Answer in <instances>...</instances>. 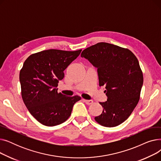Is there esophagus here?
<instances>
[{"instance_id": "34e87169", "label": "esophagus", "mask_w": 161, "mask_h": 161, "mask_svg": "<svg viewBox=\"0 0 161 161\" xmlns=\"http://www.w3.org/2000/svg\"><path fill=\"white\" fill-rule=\"evenodd\" d=\"M83 100L84 101V103H86V104H87V105H91V104H92V103H93V101H92V100H86V99H83Z\"/></svg>"}]
</instances>
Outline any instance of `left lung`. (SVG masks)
<instances>
[{
    "instance_id": "obj_1",
    "label": "left lung",
    "mask_w": 161,
    "mask_h": 161,
    "mask_svg": "<svg viewBox=\"0 0 161 161\" xmlns=\"http://www.w3.org/2000/svg\"><path fill=\"white\" fill-rule=\"evenodd\" d=\"M81 57L97 68L99 86L108 97L95 117L100 125L114 127L127 119L138 103L143 78L136 57L127 48L99 42L84 49Z\"/></svg>"
}]
</instances>
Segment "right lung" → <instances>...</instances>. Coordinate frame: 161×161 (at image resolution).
<instances>
[{
	"label": "right lung",
	"instance_id": "add662e5",
	"mask_svg": "<svg viewBox=\"0 0 161 161\" xmlns=\"http://www.w3.org/2000/svg\"><path fill=\"white\" fill-rule=\"evenodd\" d=\"M81 52L44 50L31 55L24 62L19 73L21 97L31 114L41 124L53 126L64 123L81 99L78 95L65 96L57 88L64 70Z\"/></svg>",
	"mask_w": 161,
	"mask_h": 161
}]
</instances>
